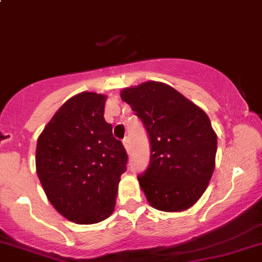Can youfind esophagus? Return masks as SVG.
<instances>
[{
  "mask_svg": "<svg viewBox=\"0 0 262 262\" xmlns=\"http://www.w3.org/2000/svg\"><path fill=\"white\" fill-rule=\"evenodd\" d=\"M123 144H124V148H125L126 152H130V143H129V138H125L123 141Z\"/></svg>",
  "mask_w": 262,
  "mask_h": 262,
  "instance_id": "obj_1",
  "label": "esophagus"
}]
</instances>
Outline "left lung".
I'll return each instance as SVG.
<instances>
[{
    "label": "left lung",
    "mask_w": 262,
    "mask_h": 262,
    "mask_svg": "<svg viewBox=\"0 0 262 262\" xmlns=\"http://www.w3.org/2000/svg\"><path fill=\"white\" fill-rule=\"evenodd\" d=\"M143 123L149 165L138 176L148 203L162 212L189 209L215 167L216 134L208 115L173 87L148 81L120 92Z\"/></svg>",
    "instance_id": "left-lung-1"
}]
</instances>
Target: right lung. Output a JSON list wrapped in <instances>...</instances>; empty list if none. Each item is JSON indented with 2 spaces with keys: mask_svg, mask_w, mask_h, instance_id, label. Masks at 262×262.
<instances>
[{
  "mask_svg": "<svg viewBox=\"0 0 262 262\" xmlns=\"http://www.w3.org/2000/svg\"><path fill=\"white\" fill-rule=\"evenodd\" d=\"M106 96L81 92L59 107L36 143V173L50 204L68 221L112 215L128 155L104 119Z\"/></svg>",
  "mask_w": 262,
  "mask_h": 262,
  "instance_id": "obj_1",
  "label": "right lung"
}]
</instances>
